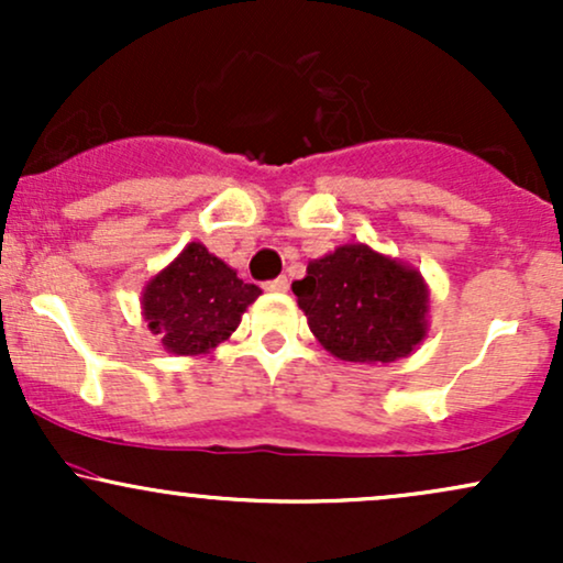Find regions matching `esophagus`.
I'll return each instance as SVG.
<instances>
[{
    "instance_id": "esophagus-1",
    "label": "esophagus",
    "mask_w": 563,
    "mask_h": 563,
    "mask_svg": "<svg viewBox=\"0 0 563 563\" xmlns=\"http://www.w3.org/2000/svg\"><path fill=\"white\" fill-rule=\"evenodd\" d=\"M264 288H267L269 294H286V290H288V280H286V277H275V280L264 283Z\"/></svg>"
}]
</instances>
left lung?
<instances>
[{
	"label": "left lung",
	"mask_w": 563,
	"mask_h": 563,
	"mask_svg": "<svg viewBox=\"0 0 563 563\" xmlns=\"http://www.w3.org/2000/svg\"><path fill=\"white\" fill-rule=\"evenodd\" d=\"M309 331L344 363L389 365L429 335V286L407 262L344 243L294 286Z\"/></svg>",
	"instance_id": "1"
}]
</instances>
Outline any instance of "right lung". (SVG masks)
Here are the masks:
<instances>
[{"label": "right lung", "instance_id": "right-lung-1", "mask_svg": "<svg viewBox=\"0 0 563 563\" xmlns=\"http://www.w3.org/2000/svg\"><path fill=\"white\" fill-rule=\"evenodd\" d=\"M260 294V286L243 283L230 264L192 241L145 283L140 307L166 352L198 357L235 333Z\"/></svg>", "mask_w": 563, "mask_h": 563}]
</instances>
